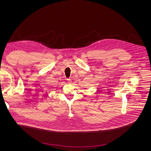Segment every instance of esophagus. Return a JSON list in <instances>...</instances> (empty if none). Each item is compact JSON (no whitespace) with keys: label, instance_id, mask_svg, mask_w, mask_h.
Masks as SVG:
<instances>
[{"label":"esophagus","instance_id":"1","mask_svg":"<svg viewBox=\"0 0 151 151\" xmlns=\"http://www.w3.org/2000/svg\"><path fill=\"white\" fill-rule=\"evenodd\" d=\"M67 82L68 84H70L71 83V80H70V79H67Z\"/></svg>","mask_w":151,"mask_h":151}]
</instances>
